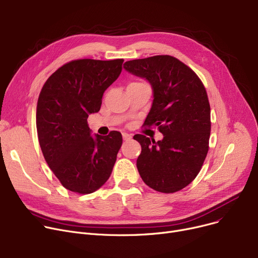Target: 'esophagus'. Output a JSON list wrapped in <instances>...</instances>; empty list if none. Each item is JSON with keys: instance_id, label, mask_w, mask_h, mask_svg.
I'll list each match as a JSON object with an SVG mask.
<instances>
[{"instance_id": "1", "label": "esophagus", "mask_w": 258, "mask_h": 258, "mask_svg": "<svg viewBox=\"0 0 258 258\" xmlns=\"http://www.w3.org/2000/svg\"><path fill=\"white\" fill-rule=\"evenodd\" d=\"M122 137H123V140H124V141H128V140L132 139V135H131V134L123 133V134H122Z\"/></svg>"}]
</instances>
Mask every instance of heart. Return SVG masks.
I'll list each match as a JSON object with an SVG mask.
<instances>
[{"instance_id": "1", "label": "heart", "mask_w": 258, "mask_h": 258, "mask_svg": "<svg viewBox=\"0 0 258 258\" xmlns=\"http://www.w3.org/2000/svg\"><path fill=\"white\" fill-rule=\"evenodd\" d=\"M137 84H141V83H137Z\"/></svg>"}]
</instances>
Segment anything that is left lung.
Here are the masks:
<instances>
[{
  "label": "left lung",
  "instance_id": "left-lung-1",
  "mask_svg": "<svg viewBox=\"0 0 258 258\" xmlns=\"http://www.w3.org/2000/svg\"><path fill=\"white\" fill-rule=\"evenodd\" d=\"M123 68L151 84L154 100L144 125H156L163 134L158 142L134 136L141 145L140 177L159 192L179 191L195 180L208 153L211 122L205 87L190 68L169 55L128 60Z\"/></svg>",
  "mask_w": 258,
  "mask_h": 258
}]
</instances>
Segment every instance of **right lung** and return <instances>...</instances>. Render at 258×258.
<instances>
[{"mask_svg":"<svg viewBox=\"0 0 258 258\" xmlns=\"http://www.w3.org/2000/svg\"><path fill=\"white\" fill-rule=\"evenodd\" d=\"M123 59H77L60 67L45 83L36 106L38 142L47 164L61 185L92 194L110 178L122 144L113 131L95 134L90 114L100 110L104 91L118 78Z\"/></svg>","mask_w":258,"mask_h":258,"instance_id":"1","label":"right lung"}]
</instances>
